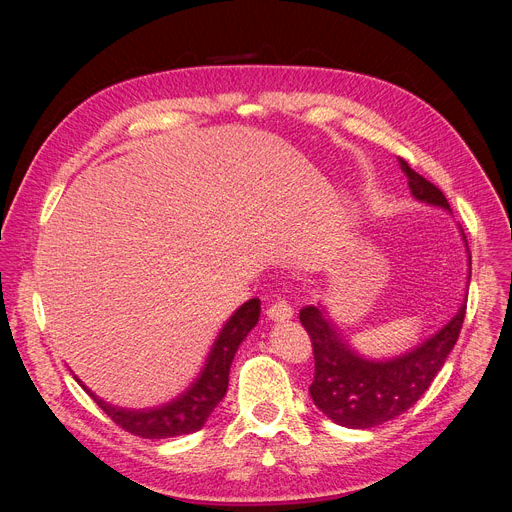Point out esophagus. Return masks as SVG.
Instances as JSON below:
<instances>
[{"instance_id": "1", "label": "esophagus", "mask_w": 512, "mask_h": 512, "mask_svg": "<svg viewBox=\"0 0 512 512\" xmlns=\"http://www.w3.org/2000/svg\"><path fill=\"white\" fill-rule=\"evenodd\" d=\"M267 319L272 321H278V324H282V321H288L292 319L294 311L292 307L286 303V301H272V305H267Z\"/></svg>"}]
</instances>
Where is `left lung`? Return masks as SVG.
<instances>
[{
  "label": "left lung",
  "instance_id": "left-lung-1",
  "mask_svg": "<svg viewBox=\"0 0 512 512\" xmlns=\"http://www.w3.org/2000/svg\"><path fill=\"white\" fill-rule=\"evenodd\" d=\"M400 170L409 180L411 195L425 205L450 211L444 193L419 176L398 157ZM461 230V226H459ZM467 247V236L461 230ZM467 288L471 280V253L467 249ZM467 309V294L446 324L423 342L388 359H367L348 344L328 309L317 303L301 309V324L311 336L315 375L309 394L315 407L342 427L369 429L407 413L432 386L450 351L459 340Z\"/></svg>",
  "mask_w": 512,
  "mask_h": 512
}]
</instances>
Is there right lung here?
I'll return each instance as SVG.
<instances>
[{
	"instance_id": "right-lung-1",
	"label": "right lung",
	"mask_w": 512,
	"mask_h": 512,
	"mask_svg": "<svg viewBox=\"0 0 512 512\" xmlns=\"http://www.w3.org/2000/svg\"><path fill=\"white\" fill-rule=\"evenodd\" d=\"M259 313V299H249L245 305H240L226 321L218 338L213 340L211 351L195 382H191V386L182 394L159 407L124 409L118 405H110V402H105L103 398L93 394L78 378L76 382L87 390V394L97 402L107 417L134 436L147 440H164L199 432L209 419V415L213 413V409L218 407L220 400L226 396L232 359L238 351L240 342L257 326Z\"/></svg>"
}]
</instances>
